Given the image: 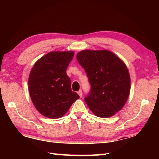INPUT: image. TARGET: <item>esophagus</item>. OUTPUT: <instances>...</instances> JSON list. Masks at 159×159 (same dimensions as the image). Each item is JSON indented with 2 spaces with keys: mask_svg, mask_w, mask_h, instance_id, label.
Masks as SVG:
<instances>
[{
  "mask_svg": "<svg viewBox=\"0 0 159 159\" xmlns=\"http://www.w3.org/2000/svg\"><path fill=\"white\" fill-rule=\"evenodd\" d=\"M77 93H78V94H79V96L80 98L82 97V90H81V89L79 90V92H78Z\"/></svg>",
  "mask_w": 159,
  "mask_h": 159,
  "instance_id": "obj_1",
  "label": "esophagus"
}]
</instances>
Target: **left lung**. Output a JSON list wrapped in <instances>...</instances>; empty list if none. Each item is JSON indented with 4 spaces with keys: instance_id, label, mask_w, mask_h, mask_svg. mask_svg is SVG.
Here are the masks:
<instances>
[{
    "instance_id": "8db88e82",
    "label": "left lung",
    "mask_w": 159,
    "mask_h": 159,
    "mask_svg": "<svg viewBox=\"0 0 159 159\" xmlns=\"http://www.w3.org/2000/svg\"><path fill=\"white\" fill-rule=\"evenodd\" d=\"M78 62L85 70L91 89L85 101L96 116H114L126 102L130 78L125 63L109 50H84L77 54Z\"/></svg>"
}]
</instances>
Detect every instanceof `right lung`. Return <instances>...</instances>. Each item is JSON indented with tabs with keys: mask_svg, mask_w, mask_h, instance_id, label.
<instances>
[{
	"mask_svg": "<svg viewBox=\"0 0 159 159\" xmlns=\"http://www.w3.org/2000/svg\"><path fill=\"white\" fill-rule=\"evenodd\" d=\"M73 51L50 52L34 64L29 77V91L36 109L50 119L63 116L79 96L72 92L67 67Z\"/></svg>",
	"mask_w": 159,
	"mask_h": 159,
	"instance_id": "right-lung-1",
	"label": "right lung"
}]
</instances>
